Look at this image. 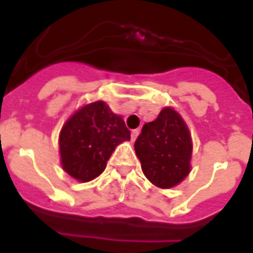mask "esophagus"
<instances>
[{"instance_id": "1", "label": "esophagus", "mask_w": 253, "mask_h": 253, "mask_svg": "<svg viewBox=\"0 0 253 253\" xmlns=\"http://www.w3.org/2000/svg\"><path fill=\"white\" fill-rule=\"evenodd\" d=\"M138 134H139V130L135 128V130H131V141H135L138 137Z\"/></svg>"}]
</instances>
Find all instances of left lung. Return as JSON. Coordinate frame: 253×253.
<instances>
[{"instance_id": "1", "label": "left lung", "mask_w": 253, "mask_h": 253, "mask_svg": "<svg viewBox=\"0 0 253 253\" xmlns=\"http://www.w3.org/2000/svg\"><path fill=\"white\" fill-rule=\"evenodd\" d=\"M134 149L145 176L160 188L175 187L190 173V131L172 108H164L153 122L143 125Z\"/></svg>"}]
</instances>
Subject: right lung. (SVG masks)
<instances>
[{
  "instance_id": "obj_1",
  "label": "right lung",
  "mask_w": 253,
  "mask_h": 253,
  "mask_svg": "<svg viewBox=\"0 0 253 253\" xmlns=\"http://www.w3.org/2000/svg\"><path fill=\"white\" fill-rule=\"evenodd\" d=\"M130 139L121 116L104 101H94L78 110L59 134L62 168L80 181H89L105 169L115 148Z\"/></svg>"
}]
</instances>
